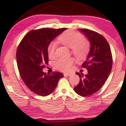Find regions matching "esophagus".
Returning a JSON list of instances; mask_svg holds the SVG:
<instances>
[{
    "label": "esophagus",
    "mask_w": 126,
    "mask_h": 126,
    "mask_svg": "<svg viewBox=\"0 0 126 126\" xmlns=\"http://www.w3.org/2000/svg\"><path fill=\"white\" fill-rule=\"evenodd\" d=\"M72 75V73H64V76H71Z\"/></svg>",
    "instance_id": "esophagus-1"
}]
</instances>
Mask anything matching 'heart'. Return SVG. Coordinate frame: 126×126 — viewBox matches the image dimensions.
<instances>
[{
  "label": "heart",
  "instance_id": "obj_1",
  "mask_svg": "<svg viewBox=\"0 0 126 126\" xmlns=\"http://www.w3.org/2000/svg\"><path fill=\"white\" fill-rule=\"evenodd\" d=\"M59 43L69 47L72 52L78 59L82 60L87 57L90 50V44L87 39L82 37L81 34L73 30H68L58 37ZM56 44L51 42L47 47V54L50 58L55 56ZM75 59L60 58L54 63V67L59 70L67 72L71 70L75 63Z\"/></svg>",
  "mask_w": 126,
  "mask_h": 126
}]
</instances>
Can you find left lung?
Returning <instances> with one entry per match:
<instances>
[{
  "label": "left lung",
  "instance_id": "8db88e82",
  "mask_svg": "<svg viewBox=\"0 0 126 126\" xmlns=\"http://www.w3.org/2000/svg\"><path fill=\"white\" fill-rule=\"evenodd\" d=\"M90 42L91 46L87 60L82 64L87 75L76 73L80 77L79 84L74 88L80 96H90L100 90L108 78L113 64L110 46L104 36L87 29H80Z\"/></svg>",
  "mask_w": 126,
  "mask_h": 126
}]
</instances>
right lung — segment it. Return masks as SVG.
Returning a JSON list of instances; mask_svg holds the SVG:
<instances>
[{
	"label": "right lung",
	"mask_w": 126,
	"mask_h": 126,
	"mask_svg": "<svg viewBox=\"0 0 126 126\" xmlns=\"http://www.w3.org/2000/svg\"><path fill=\"white\" fill-rule=\"evenodd\" d=\"M66 29L42 28L30 30L19 43L16 59L20 75L26 86L36 94L49 95L63 77L61 73L54 72L47 75L42 70L48 63V45Z\"/></svg>",
	"instance_id": "obj_1"
}]
</instances>
